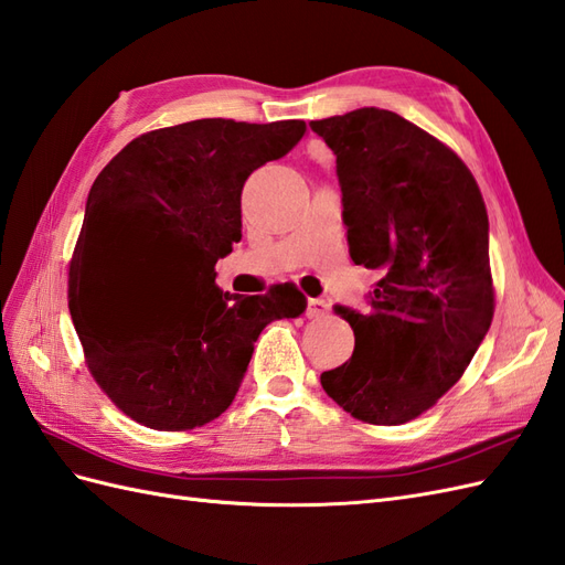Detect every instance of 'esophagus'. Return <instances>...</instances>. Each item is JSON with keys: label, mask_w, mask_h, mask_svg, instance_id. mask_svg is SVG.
<instances>
[{"label": "esophagus", "mask_w": 565, "mask_h": 565, "mask_svg": "<svg viewBox=\"0 0 565 565\" xmlns=\"http://www.w3.org/2000/svg\"><path fill=\"white\" fill-rule=\"evenodd\" d=\"M328 303L323 299H309L307 301V316L309 318H323L328 313Z\"/></svg>", "instance_id": "1"}]
</instances>
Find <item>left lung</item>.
<instances>
[{
    "instance_id": "obj_1",
    "label": "left lung",
    "mask_w": 565,
    "mask_h": 565,
    "mask_svg": "<svg viewBox=\"0 0 565 565\" xmlns=\"http://www.w3.org/2000/svg\"><path fill=\"white\" fill-rule=\"evenodd\" d=\"M309 126L338 157L352 262L377 273L369 311L334 307L354 354L320 385L354 418L399 425L456 385L490 330L487 209L466 163L399 114L363 106Z\"/></svg>"
}]
</instances>
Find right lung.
Wrapping results in <instances>:
<instances>
[{"label": "right lung", "instance_id": "add662e5", "mask_svg": "<svg viewBox=\"0 0 565 565\" xmlns=\"http://www.w3.org/2000/svg\"><path fill=\"white\" fill-rule=\"evenodd\" d=\"M303 120L202 118L135 137L87 194L68 311L87 369L151 430H192L233 404L262 330L297 318L295 285L242 297L216 262L242 239V188L292 149Z\"/></svg>", "mask_w": 565, "mask_h": 565}]
</instances>
